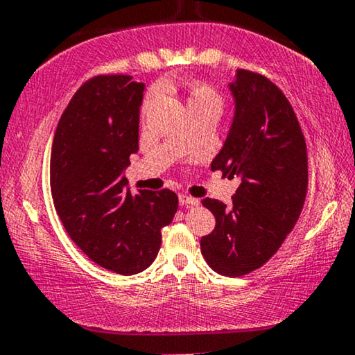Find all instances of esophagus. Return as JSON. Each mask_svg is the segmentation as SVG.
<instances>
[{
	"label": "esophagus",
	"mask_w": 355,
	"mask_h": 355,
	"mask_svg": "<svg viewBox=\"0 0 355 355\" xmlns=\"http://www.w3.org/2000/svg\"><path fill=\"white\" fill-rule=\"evenodd\" d=\"M178 202H180V206H198L199 199L188 196L187 193H182V194H180V196H178Z\"/></svg>",
	"instance_id": "34e87169"
}]
</instances>
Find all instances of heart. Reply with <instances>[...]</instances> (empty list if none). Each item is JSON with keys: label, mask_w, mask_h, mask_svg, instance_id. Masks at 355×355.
I'll return each mask as SVG.
<instances>
[{"label": "heart", "mask_w": 355, "mask_h": 355, "mask_svg": "<svg viewBox=\"0 0 355 355\" xmlns=\"http://www.w3.org/2000/svg\"><path fill=\"white\" fill-rule=\"evenodd\" d=\"M189 109H206L212 107L220 112L222 109V96L216 88L209 87L206 83H191L189 85L188 96Z\"/></svg>", "instance_id": "b5f03b06"}]
</instances>
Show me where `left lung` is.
Instances as JSON below:
<instances>
[{
    "instance_id": "1",
    "label": "left lung",
    "mask_w": 355,
    "mask_h": 355,
    "mask_svg": "<svg viewBox=\"0 0 355 355\" xmlns=\"http://www.w3.org/2000/svg\"><path fill=\"white\" fill-rule=\"evenodd\" d=\"M228 89L232 125L211 171L241 183L230 206L202 199L216 228L201 238V252L217 273L241 277L262 267L296 225L307 193V148L291 104L267 77L238 69Z\"/></svg>"
}]
</instances>
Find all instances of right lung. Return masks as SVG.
<instances>
[{"label": "right lung", "instance_id": "1", "mask_svg": "<svg viewBox=\"0 0 355 355\" xmlns=\"http://www.w3.org/2000/svg\"><path fill=\"white\" fill-rule=\"evenodd\" d=\"M144 83L99 76L78 88L51 149L54 207L72 241L98 266L133 275L151 266L178 207L171 189L132 194L123 171L138 151Z\"/></svg>", "mask_w": 355, "mask_h": 355}]
</instances>
